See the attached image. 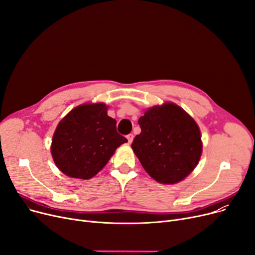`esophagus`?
I'll use <instances>...</instances> for the list:
<instances>
[{
	"instance_id": "34e87169",
	"label": "esophagus",
	"mask_w": 255,
	"mask_h": 255,
	"mask_svg": "<svg viewBox=\"0 0 255 255\" xmlns=\"http://www.w3.org/2000/svg\"><path fill=\"white\" fill-rule=\"evenodd\" d=\"M126 137H127V139H128V142L131 143L132 140H133V134H131V133H129V134H128Z\"/></svg>"
}]
</instances>
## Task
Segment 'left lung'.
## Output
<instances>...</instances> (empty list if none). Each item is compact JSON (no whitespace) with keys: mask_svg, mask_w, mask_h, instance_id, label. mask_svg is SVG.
<instances>
[{"mask_svg":"<svg viewBox=\"0 0 255 255\" xmlns=\"http://www.w3.org/2000/svg\"><path fill=\"white\" fill-rule=\"evenodd\" d=\"M138 124L141 131L131 146L153 179L175 184L195 168L202 155V136L195 121L180 106H154Z\"/></svg>","mask_w":255,"mask_h":255,"instance_id":"8db88e82","label":"left lung"}]
</instances>
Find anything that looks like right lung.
<instances>
[{
  "mask_svg": "<svg viewBox=\"0 0 255 255\" xmlns=\"http://www.w3.org/2000/svg\"><path fill=\"white\" fill-rule=\"evenodd\" d=\"M116 125L103 103L75 107L59 123L52 137L51 155L58 168L71 178L95 176L118 146L127 142Z\"/></svg>",
  "mask_w": 255,
  "mask_h": 255,
  "instance_id": "obj_1",
  "label": "right lung"
}]
</instances>
